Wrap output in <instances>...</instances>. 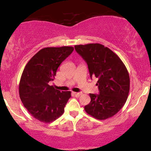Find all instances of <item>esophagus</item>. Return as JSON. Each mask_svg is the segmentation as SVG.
<instances>
[{
    "instance_id": "1",
    "label": "esophagus",
    "mask_w": 151,
    "mask_h": 151,
    "mask_svg": "<svg viewBox=\"0 0 151 151\" xmlns=\"http://www.w3.org/2000/svg\"><path fill=\"white\" fill-rule=\"evenodd\" d=\"M73 93L74 96H75L76 97H77V98H78V97L81 96V94H82L81 93H77V92H73Z\"/></svg>"
}]
</instances>
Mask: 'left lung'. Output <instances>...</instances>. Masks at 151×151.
Segmentation results:
<instances>
[{"instance_id":"left-lung-1","label":"left lung","mask_w":151,"mask_h":151,"mask_svg":"<svg viewBox=\"0 0 151 151\" xmlns=\"http://www.w3.org/2000/svg\"><path fill=\"white\" fill-rule=\"evenodd\" d=\"M75 49L88 65L91 78L98 79L100 94L90 93L91 102L84 110L94 118L104 120L115 115L129 96L130 78L118 55L99 43L75 45Z\"/></svg>"}]
</instances>
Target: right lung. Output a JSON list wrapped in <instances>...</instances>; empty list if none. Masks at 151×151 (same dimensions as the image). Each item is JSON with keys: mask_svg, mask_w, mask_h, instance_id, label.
<instances>
[{"mask_svg": "<svg viewBox=\"0 0 151 151\" xmlns=\"http://www.w3.org/2000/svg\"><path fill=\"white\" fill-rule=\"evenodd\" d=\"M73 47H45L27 64L19 83V96L25 109L35 119L45 124L63 114L71 91L55 89L49 82L54 80L58 68L73 52Z\"/></svg>", "mask_w": 151, "mask_h": 151, "instance_id": "right-lung-1", "label": "right lung"}]
</instances>
